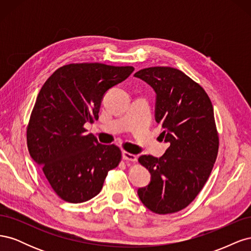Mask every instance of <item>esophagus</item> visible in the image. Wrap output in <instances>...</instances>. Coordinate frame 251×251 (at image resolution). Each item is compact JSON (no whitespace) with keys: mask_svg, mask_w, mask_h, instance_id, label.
<instances>
[{"mask_svg":"<svg viewBox=\"0 0 251 251\" xmlns=\"http://www.w3.org/2000/svg\"><path fill=\"white\" fill-rule=\"evenodd\" d=\"M123 158H124V160H126V161L135 162L136 160H137V157H136V156L133 155V154L127 153V151H123Z\"/></svg>","mask_w":251,"mask_h":251,"instance_id":"34e87169","label":"esophagus"}]
</instances>
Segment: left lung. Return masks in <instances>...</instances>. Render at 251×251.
<instances>
[{
	"mask_svg": "<svg viewBox=\"0 0 251 251\" xmlns=\"http://www.w3.org/2000/svg\"><path fill=\"white\" fill-rule=\"evenodd\" d=\"M134 76L155 90V119L163 128L159 138L170 146L160 158L139 157L151 182L138 196L155 214H173L195 200L214 168L219 150L214 108L199 83L175 68H146Z\"/></svg>",
	"mask_w": 251,
	"mask_h": 251,
	"instance_id": "obj_1",
	"label": "left lung"
}]
</instances>
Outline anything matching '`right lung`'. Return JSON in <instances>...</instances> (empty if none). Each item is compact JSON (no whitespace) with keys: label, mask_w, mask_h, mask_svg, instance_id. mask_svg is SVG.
I'll return each instance as SVG.
<instances>
[{"label":"right lung","mask_w":251,"mask_h":251,"mask_svg":"<svg viewBox=\"0 0 251 251\" xmlns=\"http://www.w3.org/2000/svg\"><path fill=\"white\" fill-rule=\"evenodd\" d=\"M134 71L100 63L65 65L44 83L27 126L29 154L60 199L82 203L100 193L121 151L83 126L98 119L104 93Z\"/></svg>","instance_id":"obj_1"}]
</instances>
